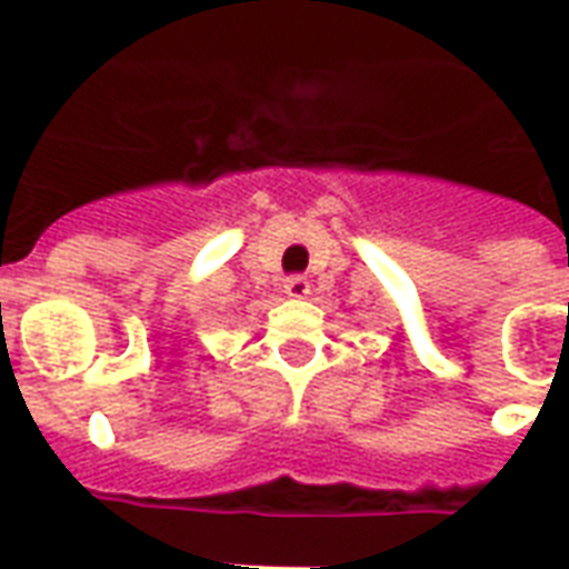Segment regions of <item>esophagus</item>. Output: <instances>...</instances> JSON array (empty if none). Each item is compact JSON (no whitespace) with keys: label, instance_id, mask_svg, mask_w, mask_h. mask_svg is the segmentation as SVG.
I'll return each mask as SVG.
<instances>
[{"label":"esophagus","instance_id":"1","mask_svg":"<svg viewBox=\"0 0 569 569\" xmlns=\"http://www.w3.org/2000/svg\"><path fill=\"white\" fill-rule=\"evenodd\" d=\"M283 292L289 298H305L310 292V283L308 277H301V273H296V277H286L283 283Z\"/></svg>","mask_w":569,"mask_h":569}]
</instances>
